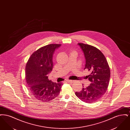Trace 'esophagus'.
I'll return each mask as SVG.
<instances>
[{"label":"esophagus","mask_w":130,"mask_h":130,"mask_svg":"<svg viewBox=\"0 0 130 130\" xmlns=\"http://www.w3.org/2000/svg\"><path fill=\"white\" fill-rule=\"evenodd\" d=\"M67 81H68V82H70V83H73V82H74V81L73 80H69V79L67 80Z\"/></svg>","instance_id":"obj_1"}]
</instances>
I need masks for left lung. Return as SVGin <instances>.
<instances>
[{"instance_id": "left-lung-1", "label": "left lung", "mask_w": 130, "mask_h": 130, "mask_svg": "<svg viewBox=\"0 0 130 130\" xmlns=\"http://www.w3.org/2000/svg\"><path fill=\"white\" fill-rule=\"evenodd\" d=\"M78 45L85 56L86 64L84 69H88L90 73L86 77L91 84L75 94L81 101L93 103L101 98L107 91L110 81V70L105 56L99 50L88 44Z\"/></svg>"}]
</instances>
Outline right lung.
Masks as SVG:
<instances>
[{"label": "right lung", "mask_w": 130, "mask_h": 130, "mask_svg": "<svg viewBox=\"0 0 130 130\" xmlns=\"http://www.w3.org/2000/svg\"><path fill=\"white\" fill-rule=\"evenodd\" d=\"M61 44H51L34 52L25 67L26 80L31 95L42 102H49L59 94L62 82H53L48 74L53 67V56Z\"/></svg>", "instance_id": "right-lung-1"}]
</instances>
